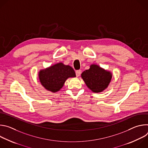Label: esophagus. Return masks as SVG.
<instances>
[{"label": "esophagus", "instance_id": "1", "mask_svg": "<svg viewBox=\"0 0 148 148\" xmlns=\"http://www.w3.org/2000/svg\"><path fill=\"white\" fill-rule=\"evenodd\" d=\"M81 73V70H77V71H75V74H76L77 77H79V76L80 75Z\"/></svg>", "mask_w": 148, "mask_h": 148}]
</instances>
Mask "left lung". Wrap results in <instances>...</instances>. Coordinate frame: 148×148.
Returning <instances> with one entry per match:
<instances>
[{"mask_svg":"<svg viewBox=\"0 0 148 148\" xmlns=\"http://www.w3.org/2000/svg\"><path fill=\"white\" fill-rule=\"evenodd\" d=\"M81 75L87 87L96 93L107 89L112 77L111 71L95 64H91L90 69L83 71Z\"/></svg>","mask_w":148,"mask_h":148,"instance_id":"left-lung-1","label":"left lung"}]
</instances>
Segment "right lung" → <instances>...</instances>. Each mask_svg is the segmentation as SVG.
Segmentation results:
<instances>
[{"label": "right lung", "instance_id": "1", "mask_svg": "<svg viewBox=\"0 0 148 148\" xmlns=\"http://www.w3.org/2000/svg\"><path fill=\"white\" fill-rule=\"evenodd\" d=\"M75 77L73 69L61 62L41 69L38 72V78L42 86L46 90L54 93L62 88L69 78Z\"/></svg>", "mask_w": 148, "mask_h": 148}]
</instances>
